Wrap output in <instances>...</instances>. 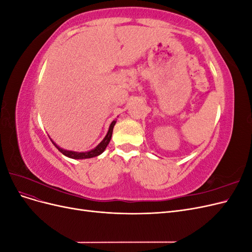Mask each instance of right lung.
<instances>
[{"label":"right lung","instance_id":"right-lung-1","mask_svg":"<svg viewBox=\"0 0 252 252\" xmlns=\"http://www.w3.org/2000/svg\"><path fill=\"white\" fill-rule=\"evenodd\" d=\"M117 123V120H114L111 122V124L109 126V129L107 131V134L105 135V138L103 139V141L97 145L96 147H94V149H91L89 151H85V152H78V151H72V150H66V149H63L61 148L60 146H58V145L53 142L51 139V142L52 144L55 145V146L60 150V152H62V154L68 158H74V159H84V158H94V157H97L100 156L101 154H103L104 150L106 149V147H107V145L109 144L110 140H111V136H112V131H113V127L114 125H116Z\"/></svg>","mask_w":252,"mask_h":252}]
</instances>
